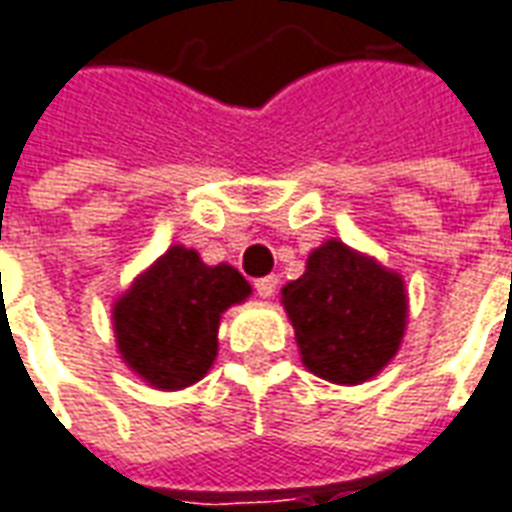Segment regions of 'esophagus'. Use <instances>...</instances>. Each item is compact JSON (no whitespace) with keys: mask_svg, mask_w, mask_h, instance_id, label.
<instances>
[{"mask_svg":"<svg viewBox=\"0 0 512 512\" xmlns=\"http://www.w3.org/2000/svg\"><path fill=\"white\" fill-rule=\"evenodd\" d=\"M255 290L260 299H271L277 293V277H260L255 279Z\"/></svg>","mask_w":512,"mask_h":512,"instance_id":"esophagus-1","label":"esophagus"}]
</instances>
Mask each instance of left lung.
<instances>
[{"instance_id": "1", "label": "left lung", "mask_w": 512, "mask_h": 512, "mask_svg": "<svg viewBox=\"0 0 512 512\" xmlns=\"http://www.w3.org/2000/svg\"><path fill=\"white\" fill-rule=\"evenodd\" d=\"M301 362L332 384H362L397 354L406 329L403 279L340 241L307 260L304 277L282 288Z\"/></svg>"}]
</instances>
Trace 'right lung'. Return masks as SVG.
<instances>
[{"mask_svg":"<svg viewBox=\"0 0 512 512\" xmlns=\"http://www.w3.org/2000/svg\"><path fill=\"white\" fill-rule=\"evenodd\" d=\"M249 293L233 266H205L194 249L172 246L115 304L117 348L147 384L183 389L208 373L222 312Z\"/></svg>","mask_w":512,"mask_h":512,"instance_id":"right-lung-1","label":"right lung"}]
</instances>
